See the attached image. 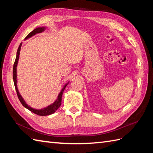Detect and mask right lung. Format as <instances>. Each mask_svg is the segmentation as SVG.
<instances>
[{
	"label": "right lung",
	"instance_id": "obj_1",
	"mask_svg": "<svg viewBox=\"0 0 153 153\" xmlns=\"http://www.w3.org/2000/svg\"><path fill=\"white\" fill-rule=\"evenodd\" d=\"M45 27H38L35 29L33 31H32L31 32H30V33H29L27 37H25V39H28L31 37V36H33V35L39 33H41L42 31H43L45 30ZM22 47V43H20L19 45V46L18 48V51H17V54H16V60L14 62V66H13V79H14V86H15V88H16V93H17V95L18 99L19 100V101L22 103V105L24 106L25 108H27L28 110H30L31 112H33L35 114H36L39 115V116H47V115H50L52 114H53L54 112H55L58 110V108H59L61 105V102H62V94L66 88V87L67 85H65L64 86V87L62 88V89L61 90L60 93H59V95H58V98L56 99V101H55L53 105H51L50 106H47V108H45L43 109H41V110H36V109H33L31 107L29 106L25 102L23 99V98L22 97V96L20 95V94H19V91H18V87H17V75H16V67H17V64H18V59H19V51H20V48Z\"/></svg>",
	"mask_w": 153,
	"mask_h": 153
}]
</instances>
